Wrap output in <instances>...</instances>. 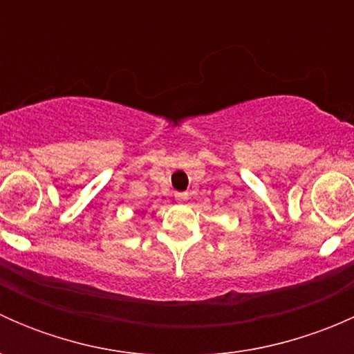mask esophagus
Wrapping results in <instances>:
<instances>
[{
  "mask_svg": "<svg viewBox=\"0 0 354 354\" xmlns=\"http://www.w3.org/2000/svg\"><path fill=\"white\" fill-rule=\"evenodd\" d=\"M174 198H176V202L183 203V202H187V200H188V194H185V192H178V194L174 195Z\"/></svg>",
  "mask_w": 354,
  "mask_h": 354,
  "instance_id": "esophagus-1",
  "label": "esophagus"
}]
</instances>
